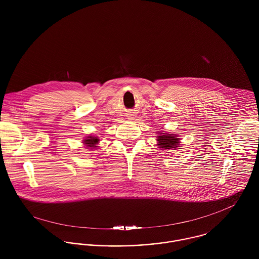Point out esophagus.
<instances>
[{
    "instance_id": "esophagus-1",
    "label": "esophagus",
    "mask_w": 259,
    "mask_h": 259,
    "mask_svg": "<svg viewBox=\"0 0 259 259\" xmlns=\"http://www.w3.org/2000/svg\"><path fill=\"white\" fill-rule=\"evenodd\" d=\"M128 118H131V119H133L134 117H133V115H131V117H128Z\"/></svg>"
}]
</instances>
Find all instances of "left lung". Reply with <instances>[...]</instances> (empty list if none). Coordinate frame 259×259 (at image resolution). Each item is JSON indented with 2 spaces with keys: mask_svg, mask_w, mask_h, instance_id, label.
Segmentation results:
<instances>
[{
  "mask_svg": "<svg viewBox=\"0 0 259 259\" xmlns=\"http://www.w3.org/2000/svg\"><path fill=\"white\" fill-rule=\"evenodd\" d=\"M156 146L159 150L178 151L181 148V138L175 134L169 133H157L156 134Z\"/></svg>",
  "mask_w": 259,
  "mask_h": 259,
  "instance_id": "1",
  "label": "left lung"
}]
</instances>
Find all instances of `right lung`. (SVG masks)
Returning a JSON list of instances; mask_svg holds the SVG:
<instances>
[{
  "label": "right lung",
  "instance_id": "right-lung-1",
  "mask_svg": "<svg viewBox=\"0 0 259 259\" xmlns=\"http://www.w3.org/2000/svg\"><path fill=\"white\" fill-rule=\"evenodd\" d=\"M82 145L84 146V148H89V149H98L99 148V143H100V139L98 137H94L92 135H89L88 137L83 138L82 140Z\"/></svg>",
  "mask_w": 259,
  "mask_h": 259
}]
</instances>
